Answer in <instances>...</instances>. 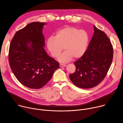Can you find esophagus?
<instances>
[{"label":"esophagus","mask_w":123,"mask_h":123,"mask_svg":"<svg viewBox=\"0 0 123 123\" xmlns=\"http://www.w3.org/2000/svg\"><path fill=\"white\" fill-rule=\"evenodd\" d=\"M66 66V65L64 64H60V67H64Z\"/></svg>","instance_id":"obj_1"}]
</instances>
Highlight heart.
I'll return each instance as SVG.
<instances>
[{
    "instance_id": "obj_1",
    "label": "heart",
    "mask_w": 123,
    "mask_h": 123,
    "mask_svg": "<svg viewBox=\"0 0 123 123\" xmlns=\"http://www.w3.org/2000/svg\"><path fill=\"white\" fill-rule=\"evenodd\" d=\"M89 41L88 32L74 27H66L57 31L55 37H49L46 41L47 49L56 57L62 51L57 60L63 63L71 61L73 57L78 59L85 53Z\"/></svg>"
}]
</instances>
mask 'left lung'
I'll return each instance as SVG.
<instances>
[{"mask_svg":"<svg viewBox=\"0 0 123 123\" xmlns=\"http://www.w3.org/2000/svg\"><path fill=\"white\" fill-rule=\"evenodd\" d=\"M94 34L84 55L74 62L76 72L69 76L77 86L90 88L105 77L112 63L113 49L105 32L95 26Z\"/></svg>","mask_w":123,"mask_h":123,"instance_id":"8db88e82","label":"left lung"}]
</instances>
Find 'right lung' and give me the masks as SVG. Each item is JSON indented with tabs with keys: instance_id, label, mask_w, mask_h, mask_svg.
I'll return each instance as SVG.
<instances>
[{
	"instance_id": "add662e5",
	"label": "right lung",
	"mask_w": 123,
	"mask_h": 123,
	"mask_svg": "<svg viewBox=\"0 0 123 123\" xmlns=\"http://www.w3.org/2000/svg\"><path fill=\"white\" fill-rule=\"evenodd\" d=\"M46 23L32 22L17 31L9 47L10 68L25 86L39 89L49 80L59 64L46 52L43 28Z\"/></svg>"
}]
</instances>
